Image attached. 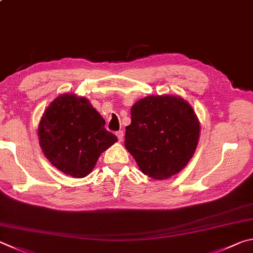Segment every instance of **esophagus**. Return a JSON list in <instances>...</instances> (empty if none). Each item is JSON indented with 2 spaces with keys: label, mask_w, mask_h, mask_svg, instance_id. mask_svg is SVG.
<instances>
[{
  "label": "esophagus",
  "mask_w": 253,
  "mask_h": 253,
  "mask_svg": "<svg viewBox=\"0 0 253 253\" xmlns=\"http://www.w3.org/2000/svg\"><path fill=\"white\" fill-rule=\"evenodd\" d=\"M117 136H118V140H119V142H122L123 141V138H124V133H123V131H118L117 133Z\"/></svg>",
  "instance_id": "obj_1"
}]
</instances>
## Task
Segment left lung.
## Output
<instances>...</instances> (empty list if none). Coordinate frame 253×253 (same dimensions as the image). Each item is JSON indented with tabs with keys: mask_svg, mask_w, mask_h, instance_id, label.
<instances>
[{
	"mask_svg": "<svg viewBox=\"0 0 253 253\" xmlns=\"http://www.w3.org/2000/svg\"><path fill=\"white\" fill-rule=\"evenodd\" d=\"M199 134L200 123L187 101L174 95H150L131 108L124 145L145 175L163 180L188 165Z\"/></svg>",
	"mask_w": 253,
	"mask_h": 253,
	"instance_id": "obj_1",
	"label": "left lung"
}]
</instances>
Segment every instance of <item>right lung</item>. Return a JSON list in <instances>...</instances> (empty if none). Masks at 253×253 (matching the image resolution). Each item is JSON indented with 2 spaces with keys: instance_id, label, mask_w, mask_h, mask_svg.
<instances>
[{
  "instance_id": "add662e5",
  "label": "right lung",
  "mask_w": 253,
  "mask_h": 253,
  "mask_svg": "<svg viewBox=\"0 0 253 253\" xmlns=\"http://www.w3.org/2000/svg\"><path fill=\"white\" fill-rule=\"evenodd\" d=\"M86 97L62 94L47 106L39 124L40 147L57 170L84 178L101 153L118 141Z\"/></svg>"
}]
</instances>
